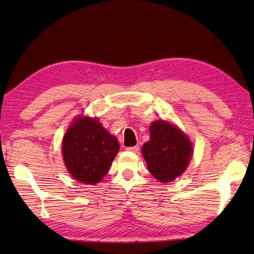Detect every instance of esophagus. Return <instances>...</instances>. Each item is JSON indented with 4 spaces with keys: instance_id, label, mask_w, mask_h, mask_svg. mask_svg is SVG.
<instances>
[{
    "instance_id": "obj_1",
    "label": "esophagus",
    "mask_w": 254,
    "mask_h": 254,
    "mask_svg": "<svg viewBox=\"0 0 254 254\" xmlns=\"http://www.w3.org/2000/svg\"><path fill=\"white\" fill-rule=\"evenodd\" d=\"M127 150H130V152H134V153H137L139 150L138 145H135V146H132V147H127Z\"/></svg>"
}]
</instances>
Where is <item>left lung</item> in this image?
<instances>
[{
    "label": "left lung",
    "mask_w": 254,
    "mask_h": 254,
    "mask_svg": "<svg viewBox=\"0 0 254 254\" xmlns=\"http://www.w3.org/2000/svg\"><path fill=\"white\" fill-rule=\"evenodd\" d=\"M150 138L142 147L147 168L160 182H169L181 176L193 155L192 143L179 127L164 120L149 127Z\"/></svg>",
    "instance_id": "left-lung-1"
}]
</instances>
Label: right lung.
<instances>
[{"instance_id": "obj_1", "label": "right lung", "mask_w": 254, "mask_h": 254, "mask_svg": "<svg viewBox=\"0 0 254 254\" xmlns=\"http://www.w3.org/2000/svg\"><path fill=\"white\" fill-rule=\"evenodd\" d=\"M120 145L97 118L79 116L69 126L62 141V155L75 180L96 185L110 169Z\"/></svg>"}]
</instances>
